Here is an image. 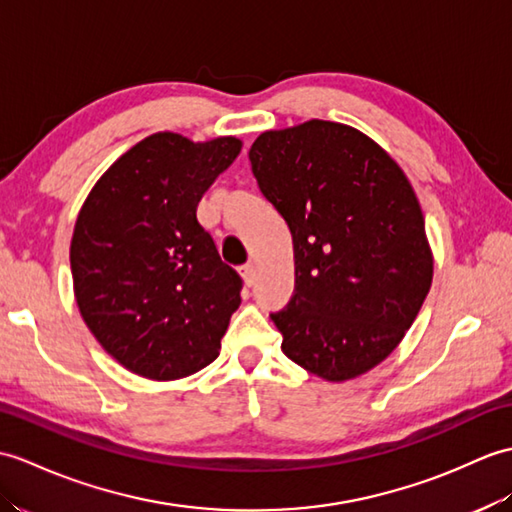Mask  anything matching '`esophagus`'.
Masks as SVG:
<instances>
[{
    "mask_svg": "<svg viewBox=\"0 0 512 512\" xmlns=\"http://www.w3.org/2000/svg\"><path fill=\"white\" fill-rule=\"evenodd\" d=\"M240 275H242V279H244V283L248 285V288H251V285L255 283V266L253 264H244L242 268H240Z\"/></svg>",
    "mask_w": 512,
    "mask_h": 512,
    "instance_id": "obj_1",
    "label": "esophagus"
}]
</instances>
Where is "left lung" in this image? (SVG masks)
<instances>
[{
    "mask_svg": "<svg viewBox=\"0 0 512 512\" xmlns=\"http://www.w3.org/2000/svg\"><path fill=\"white\" fill-rule=\"evenodd\" d=\"M248 159L294 240V296L270 314L283 353L329 382L366 373L395 351L432 285L406 174L360 130L323 120L261 133Z\"/></svg>",
    "mask_w": 512,
    "mask_h": 512,
    "instance_id": "obj_1",
    "label": "left lung"
}]
</instances>
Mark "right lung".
Segmentation results:
<instances>
[{
  "label": "right lung",
  "instance_id": "right-lung-1",
  "mask_svg": "<svg viewBox=\"0 0 512 512\" xmlns=\"http://www.w3.org/2000/svg\"><path fill=\"white\" fill-rule=\"evenodd\" d=\"M242 141L150 135L104 172L82 205L69 261L80 314L141 377L178 379L218 358L242 277L196 209Z\"/></svg>",
  "mask_w": 512,
  "mask_h": 512
}]
</instances>
